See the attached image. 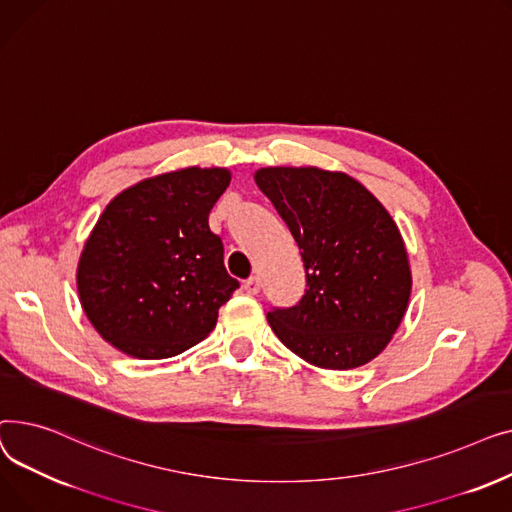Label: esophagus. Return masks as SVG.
<instances>
[{"instance_id":"34e87169","label":"esophagus","mask_w":512,"mask_h":512,"mask_svg":"<svg viewBox=\"0 0 512 512\" xmlns=\"http://www.w3.org/2000/svg\"><path fill=\"white\" fill-rule=\"evenodd\" d=\"M245 290H247V294H257L259 292V288H261V284H259V278L257 276H251L249 280H245Z\"/></svg>"}]
</instances>
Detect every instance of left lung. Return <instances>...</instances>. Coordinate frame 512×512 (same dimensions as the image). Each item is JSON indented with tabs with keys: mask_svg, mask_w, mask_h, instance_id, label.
Wrapping results in <instances>:
<instances>
[{
	"mask_svg": "<svg viewBox=\"0 0 512 512\" xmlns=\"http://www.w3.org/2000/svg\"><path fill=\"white\" fill-rule=\"evenodd\" d=\"M261 193L305 263L303 299L267 321L294 355L324 369L378 357L407 313L411 267L384 205L355 178L319 168H261Z\"/></svg>",
	"mask_w": 512,
	"mask_h": 512,
	"instance_id": "left-lung-1",
	"label": "left lung"
}]
</instances>
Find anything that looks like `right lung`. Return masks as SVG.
<instances>
[{
    "instance_id": "obj_1",
    "label": "right lung",
    "mask_w": 512,
    "mask_h": 512,
    "mask_svg": "<svg viewBox=\"0 0 512 512\" xmlns=\"http://www.w3.org/2000/svg\"><path fill=\"white\" fill-rule=\"evenodd\" d=\"M226 168L141 180L110 201L80 253L76 286L93 328L134 359H168L201 342L238 288L209 211Z\"/></svg>"
}]
</instances>
